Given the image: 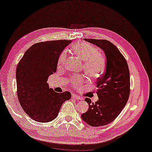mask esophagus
<instances>
[{"instance_id":"esophagus-1","label":"esophagus","mask_w":152,"mask_h":152,"mask_svg":"<svg viewBox=\"0 0 152 152\" xmlns=\"http://www.w3.org/2000/svg\"><path fill=\"white\" fill-rule=\"evenodd\" d=\"M72 99H77V100H81V98L79 97V96H77L76 94H73L72 95Z\"/></svg>"}]
</instances>
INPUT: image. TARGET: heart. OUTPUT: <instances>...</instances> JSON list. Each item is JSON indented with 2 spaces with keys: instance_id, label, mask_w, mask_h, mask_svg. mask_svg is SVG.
Masks as SVG:
<instances>
[{
  "instance_id": "obj_1",
  "label": "heart",
  "mask_w": 152,
  "mask_h": 152,
  "mask_svg": "<svg viewBox=\"0 0 152 152\" xmlns=\"http://www.w3.org/2000/svg\"><path fill=\"white\" fill-rule=\"evenodd\" d=\"M72 50L76 56L83 60V69L92 77L101 76L106 69V59L102 53L94 45L85 41H78L71 47ZM66 53L62 52L58 59V66H63L66 63ZM73 86L81 85L84 78L81 76H74L71 78Z\"/></svg>"
}]
</instances>
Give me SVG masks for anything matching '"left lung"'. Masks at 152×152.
Wrapping results in <instances>:
<instances>
[{
    "label": "left lung",
    "mask_w": 152,
    "mask_h": 152,
    "mask_svg": "<svg viewBox=\"0 0 152 152\" xmlns=\"http://www.w3.org/2000/svg\"><path fill=\"white\" fill-rule=\"evenodd\" d=\"M104 51L107 58L106 70L98 78L96 94L99 100H85L89 109L81 115L82 120L91 126H102L118 117L127 103L130 95V72L126 60L115 45L107 40L85 39Z\"/></svg>",
    "instance_id": "8db88e82"
}]
</instances>
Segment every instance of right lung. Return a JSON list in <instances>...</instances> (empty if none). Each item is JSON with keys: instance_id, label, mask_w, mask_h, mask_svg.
<instances>
[{"instance_id": "add662e5", "label": "right lung", "mask_w": 152, "mask_h": 152, "mask_svg": "<svg viewBox=\"0 0 152 152\" xmlns=\"http://www.w3.org/2000/svg\"><path fill=\"white\" fill-rule=\"evenodd\" d=\"M71 40L40 42L26 51L16 69L17 94L22 109L30 118L49 122L56 118L62 104L71 97L49 88L48 77L56 71L58 57Z\"/></svg>"}]
</instances>
